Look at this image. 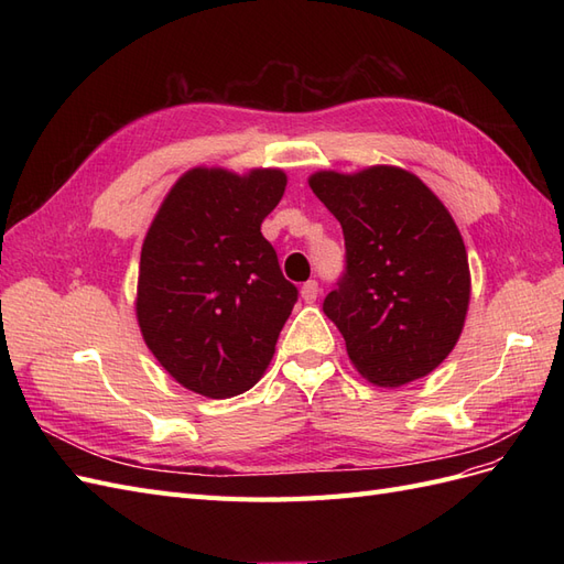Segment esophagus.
<instances>
[{"mask_svg": "<svg viewBox=\"0 0 564 564\" xmlns=\"http://www.w3.org/2000/svg\"><path fill=\"white\" fill-rule=\"evenodd\" d=\"M319 296V284L315 280H308L303 286H301V299L305 303H315Z\"/></svg>", "mask_w": 564, "mask_h": 564, "instance_id": "esophagus-1", "label": "esophagus"}]
</instances>
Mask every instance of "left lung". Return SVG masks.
Listing matches in <instances>:
<instances>
[{"mask_svg": "<svg viewBox=\"0 0 564 564\" xmlns=\"http://www.w3.org/2000/svg\"><path fill=\"white\" fill-rule=\"evenodd\" d=\"M308 183L344 228L346 270L322 311L350 362L386 388L431 373L456 346L470 299L466 247L445 204L398 166Z\"/></svg>", "mask_w": 564, "mask_h": 564, "instance_id": "left-lung-1", "label": "left lung"}]
</instances>
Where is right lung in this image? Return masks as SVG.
<instances>
[{
    "label": "right lung",
    "instance_id": "obj_1",
    "mask_svg": "<svg viewBox=\"0 0 564 564\" xmlns=\"http://www.w3.org/2000/svg\"><path fill=\"white\" fill-rule=\"evenodd\" d=\"M286 176L193 169L169 191L141 251L135 315L148 348L187 390L226 400L263 377L299 301L261 235Z\"/></svg>",
    "mask_w": 564,
    "mask_h": 564
}]
</instances>
